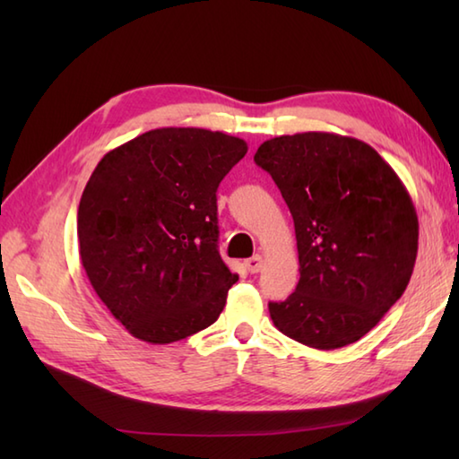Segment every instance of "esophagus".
I'll return each instance as SVG.
<instances>
[{"instance_id": "esophagus-1", "label": "esophagus", "mask_w": 459, "mask_h": 459, "mask_svg": "<svg viewBox=\"0 0 459 459\" xmlns=\"http://www.w3.org/2000/svg\"><path fill=\"white\" fill-rule=\"evenodd\" d=\"M245 266H247V270L250 272V274H256V272H260L262 268H264V258H262L260 255L252 256V258H248L245 262Z\"/></svg>"}]
</instances>
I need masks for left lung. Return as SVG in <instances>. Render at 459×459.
Instances as JSON below:
<instances>
[{
	"label": "left lung",
	"mask_w": 459,
	"mask_h": 459,
	"mask_svg": "<svg viewBox=\"0 0 459 459\" xmlns=\"http://www.w3.org/2000/svg\"><path fill=\"white\" fill-rule=\"evenodd\" d=\"M294 217L299 281L270 301L278 331L331 351L355 343L411 281L418 217L404 183L368 143L329 132L266 140L255 155Z\"/></svg>",
	"instance_id": "1"
}]
</instances>
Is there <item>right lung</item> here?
Instances as JSON below:
<instances>
[{"instance_id": "add662e5", "label": "right lung", "mask_w": 459, "mask_h": 459, "mask_svg": "<svg viewBox=\"0 0 459 459\" xmlns=\"http://www.w3.org/2000/svg\"><path fill=\"white\" fill-rule=\"evenodd\" d=\"M248 145L203 128H158L110 150L79 204V255L110 314L152 345L217 321L238 274L217 240V189Z\"/></svg>"}]
</instances>
